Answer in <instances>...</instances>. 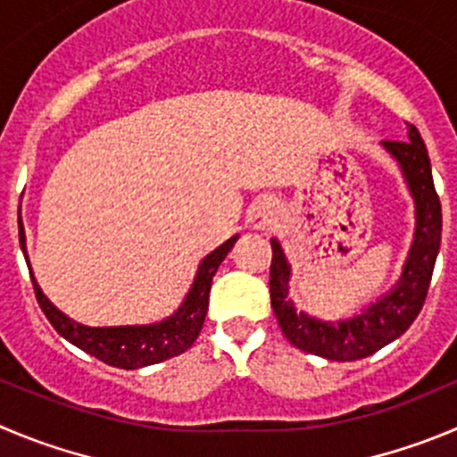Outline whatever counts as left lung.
Returning <instances> with one entry per match:
<instances>
[{"label": "left lung", "mask_w": 457, "mask_h": 457, "mask_svg": "<svg viewBox=\"0 0 457 457\" xmlns=\"http://www.w3.org/2000/svg\"><path fill=\"white\" fill-rule=\"evenodd\" d=\"M390 153L415 200V234L406 263L395 287L377 302L345 320H320L297 311L288 295L291 263L277 238H270V304L293 347L327 361H358L396 340L415 322L428 293L430 277L442 238V207L435 194L426 144L415 126L408 128L406 142H381Z\"/></svg>", "instance_id": "obj_1"}]
</instances>
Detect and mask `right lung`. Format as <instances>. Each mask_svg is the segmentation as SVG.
Here are the masks:
<instances>
[{"label": "right lung", "instance_id": "1", "mask_svg": "<svg viewBox=\"0 0 457 457\" xmlns=\"http://www.w3.org/2000/svg\"><path fill=\"white\" fill-rule=\"evenodd\" d=\"M238 234L219 245L216 250L207 254L203 262L198 263L195 270L194 284L187 291L185 300L178 306L169 318L157 320L151 325H121V327H87L83 322H76L70 315L62 313L54 302L42 293L40 284L36 281L31 270V262L27 254V237H24V228H20V245H22L24 259H27L29 272H31L33 288H36V297L40 309L45 311L46 320L51 322L58 334L79 349H83L89 356L99 358L104 363L112 365V368L121 370H139L146 365H155L173 358L178 353L187 352L191 345L198 338L200 329H203L204 315H207L209 306V288H212V279H214L216 270L228 257L229 250L234 248Z\"/></svg>", "mask_w": 457, "mask_h": 457}]
</instances>
